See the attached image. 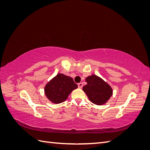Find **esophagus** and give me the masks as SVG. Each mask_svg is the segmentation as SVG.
<instances>
[{"label": "esophagus", "mask_w": 150, "mask_h": 150, "mask_svg": "<svg viewBox=\"0 0 150 150\" xmlns=\"http://www.w3.org/2000/svg\"><path fill=\"white\" fill-rule=\"evenodd\" d=\"M78 88H82L83 86V84L82 83H79L78 84Z\"/></svg>", "instance_id": "34e87169"}]
</instances>
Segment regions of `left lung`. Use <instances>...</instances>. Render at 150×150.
<instances>
[{
  "instance_id": "8db88e82",
  "label": "left lung",
  "mask_w": 150,
  "mask_h": 150,
  "mask_svg": "<svg viewBox=\"0 0 150 150\" xmlns=\"http://www.w3.org/2000/svg\"><path fill=\"white\" fill-rule=\"evenodd\" d=\"M87 84L83 90L89 100L97 105L106 103L112 94L111 88L108 84L96 75H91L86 78Z\"/></svg>"
}]
</instances>
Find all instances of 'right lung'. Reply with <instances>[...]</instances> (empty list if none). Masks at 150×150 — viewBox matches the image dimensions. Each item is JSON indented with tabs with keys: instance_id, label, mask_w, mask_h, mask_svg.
Masks as SVG:
<instances>
[{
	"instance_id": "add662e5",
	"label": "right lung",
	"mask_w": 150,
	"mask_h": 150,
	"mask_svg": "<svg viewBox=\"0 0 150 150\" xmlns=\"http://www.w3.org/2000/svg\"><path fill=\"white\" fill-rule=\"evenodd\" d=\"M78 88L72 78L58 74L45 87V94L54 103H61L67 98L72 91Z\"/></svg>"
}]
</instances>
